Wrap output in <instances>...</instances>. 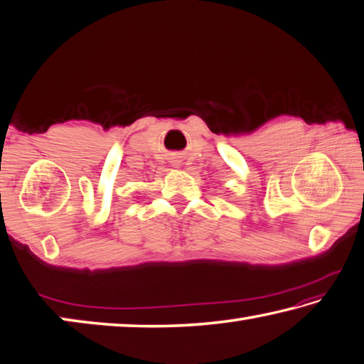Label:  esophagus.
I'll return each instance as SVG.
<instances>
[{
  "mask_svg": "<svg viewBox=\"0 0 364 364\" xmlns=\"http://www.w3.org/2000/svg\"><path fill=\"white\" fill-rule=\"evenodd\" d=\"M178 164V161H174V166H177Z\"/></svg>",
  "mask_w": 364,
  "mask_h": 364,
  "instance_id": "obj_1",
  "label": "esophagus"
}]
</instances>
